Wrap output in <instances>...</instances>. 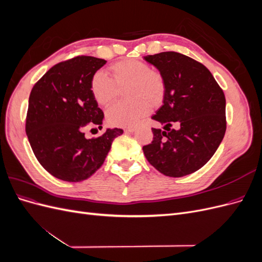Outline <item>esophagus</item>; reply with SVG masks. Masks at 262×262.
<instances>
[{
	"label": "esophagus",
	"mask_w": 262,
	"mask_h": 262,
	"mask_svg": "<svg viewBox=\"0 0 262 262\" xmlns=\"http://www.w3.org/2000/svg\"><path fill=\"white\" fill-rule=\"evenodd\" d=\"M134 131H136V129H134V128H128V129L124 130L125 133H133Z\"/></svg>",
	"instance_id": "1"
}]
</instances>
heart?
I'll return each mask as SVG.
<instances>
[{
	"instance_id": "heart-1",
	"label": "heart",
	"mask_w": 262,
	"mask_h": 262,
	"mask_svg": "<svg viewBox=\"0 0 262 262\" xmlns=\"http://www.w3.org/2000/svg\"><path fill=\"white\" fill-rule=\"evenodd\" d=\"M110 78L96 72L91 80V92L100 106H108L118 93V87H125L126 101L116 102L107 110V121L114 126L129 128L139 123L149 110V104H160L165 92V83L157 70L149 69L145 62L126 59L114 63L108 69Z\"/></svg>"
}]
</instances>
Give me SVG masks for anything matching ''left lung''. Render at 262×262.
<instances>
[{
  "label": "left lung",
  "mask_w": 262,
  "mask_h": 262,
  "mask_svg": "<svg viewBox=\"0 0 262 262\" xmlns=\"http://www.w3.org/2000/svg\"><path fill=\"white\" fill-rule=\"evenodd\" d=\"M165 83L162 107L152 117V143L143 146L148 163L169 177L200 169L216 152L226 130V101L212 73L200 62L173 51L146 55ZM176 123L177 129L170 126Z\"/></svg>",
  "instance_id": "left-lung-1"
}]
</instances>
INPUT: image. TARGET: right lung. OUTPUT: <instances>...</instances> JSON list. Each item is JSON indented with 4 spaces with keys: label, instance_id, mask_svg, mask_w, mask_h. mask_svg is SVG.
Wrapping results in <instances>:
<instances>
[{
    "label": "right lung",
    "instance_id": "obj_1",
    "mask_svg": "<svg viewBox=\"0 0 262 262\" xmlns=\"http://www.w3.org/2000/svg\"><path fill=\"white\" fill-rule=\"evenodd\" d=\"M95 57H76L52 67L31 90L26 133L38 162L55 178L77 182L100 166L122 129H106L86 139L89 125L102 126L104 113L91 92V80L106 64Z\"/></svg>",
    "mask_w": 262,
    "mask_h": 262
}]
</instances>
